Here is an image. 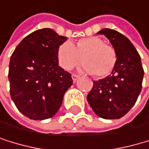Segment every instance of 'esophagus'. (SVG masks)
<instances>
[{
	"instance_id": "obj_1",
	"label": "esophagus",
	"mask_w": 149,
	"mask_h": 149,
	"mask_svg": "<svg viewBox=\"0 0 149 149\" xmlns=\"http://www.w3.org/2000/svg\"><path fill=\"white\" fill-rule=\"evenodd\" d=\"M79 75H77V74H72V79H73V81L74 82H76L77 81V79H79Z\"/></svg>"
}]
</instances>
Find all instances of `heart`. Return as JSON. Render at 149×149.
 I'll use <instances>...</instances> for the list:
<instances>
[{"label":"heart","mask_w":149,"mask_h":149,"mask_svg":"<svg viewBox=\"0 0 149 149\" xmlns=\"http://www.w3.org/2000/svg\"><path fill=\"white\" fill-rule=\"evenodd\" d=\"M56 56L60 67L71 70L82 60L83 70L93 73L97 78H104L112 73L117 61L115 49L104 44L101 37L81 38L76 46L70 41L62 43L58 48Z\"/></svg>","instance_id":"1"}]
</instances>
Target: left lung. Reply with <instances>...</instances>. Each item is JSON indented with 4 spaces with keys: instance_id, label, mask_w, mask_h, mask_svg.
Instances as JSON below:
<instances>
[{
    "instance_id": "1",
    "label": "left lung",
    "mask_w": 149,
    "mask_h": 149,
    "mask_svg": "<svg viewBox=\"0 0 149 149\" xmlns=\"http://www.w3.org/2000/svg\"><path fill=\"white\" fill-rule=\"evenodd\" d=\"M104 35L116 51L117 61L109 76L93 81L87 101L93 112L103 119H119L135 105L142 89L144 70L136 47L121 33L105 28Z\"/></svg>"
}]
</instances>
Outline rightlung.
Here are the masks:
<instances>
[{
    "instance_id": "add662e5",
    "label": "right lung",
    "mask_w": 149,
    "mask_h": 149,
    "mask_svg": "<svg viewBox=\"0 0 149 149\" xmlns=\"http://www.w3.org/2000/svg\"><path fill=\"white\" fill-rule=\"evenodd\" d=\"M67 40L50 28L28 35L13 51L9 65L10 94L17 109L33 120L51 118L73 83L58 66L56 51Z\"/></svg>"
}]
</instances>
